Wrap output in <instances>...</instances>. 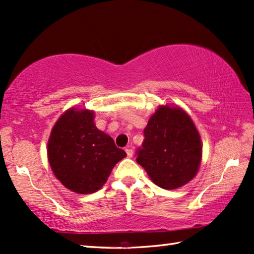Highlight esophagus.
Masks as SVG:
<instances>
[{"instance_id": "esophagus-1", "label": "esophagus", "mask_w": 254, "mask_h": 254, "mask_svg": "<svg viewBox=\"0 0 254 254\" xmlns=\"http://www.w3.org/2000/svg\"><path fill=\"white\" fill-rule=\"evenodd\" d=\"M125 151H126V153H127V157H128V158H131V157H132V154H133L132 149H130V148H126V149H125Z\"/></svg>"}]
</instances>
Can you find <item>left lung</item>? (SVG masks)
<instances>
[{"mask_svg": "<svg viewBox=\"0 0 254 254\" xmlns=\"http://www.w3.org/2000/svg\"><path fill=\"white\" fill-rule=\"evenodd\" d=\"M143 133L136 160L158 186L174 190L195 177L201 159L200 137L182 108L160 106Z\"/></svg>", "mask_w": 254, "mask_h": 254, "instance_id": "obj_1", "label": "left lung"}]
</instances>
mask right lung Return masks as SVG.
<instances>
[{"mask_svg": "<svg viewBox=\"0 0 254 254\" xmlns=\"http://www.w3.org/2000/svg\"><path fill=\"white\" fill-rule=\"evenodd\" d=\"M126 157L113 138L94 125V113L70 108L56 123L48 141V160L66 189L91 194L105 184L111 171Z\"/></svg>", "mask_w": 254, "mask_h": 254, "instance_id": "1", "label": "right lung"}]
</instances>
